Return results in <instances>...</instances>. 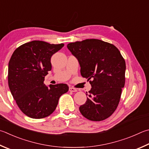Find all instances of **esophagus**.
<instances>
[{
    "label": "esophagus",
    "mask_w": 149,
    "mask_h": 149,
    "mask_svg": "<svg viewBox=\"0 0 149 149\" xmlns=\"http://www.w3.org/2000/svg\"><path fill=\"white\" fill-rule=\"evenodd\" d=\"M69 91L70 92H77V90L76 88H75L74 87H70L69 88Z\"/></svg>",
    "instance_id": "esophagus-1"
}]
</instances>
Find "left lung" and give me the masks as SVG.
<instances>
[{"label":"left lung","mask_w":149,"mask_h":149,"mask_svg":"<svg viewBox=\"0 0 149 149\" xmlns=\"http://www.w3.org/2000/svg\"><path fill=\"white\" fill-rule=\"evenodd\" d=\"M67 47L77 58L82 77L92 88L81 105L83 117L93 121L109 117L117 109L125 84L126 63L114 45L98 39L70 43Z\"/></svg>","instance_id":"obj_1"}]
</instances>
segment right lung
<instances>
[{"mask_svg":"<svg viewBox=\"0 0 149 149\" xmlns=\"http://www.w3.org/2000/svg\"><path fill=\"white\" fill-rule=\"evenodd\" d=\"M64 46L34 40L25 43L13 53L8 64V86L21 111L32 118L53 113L59 98L67 93L66 84L47 86L45 76L51 70V58Z\"/></svg>","mask_w":149,"mask_h":149,"instance_id":"right-lung-1","label":"right lung"}]
</instances>
